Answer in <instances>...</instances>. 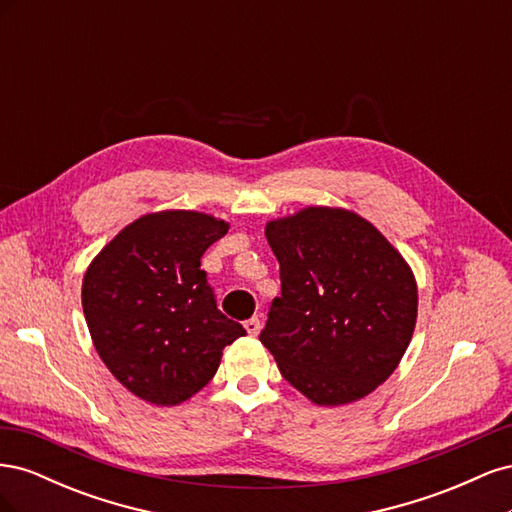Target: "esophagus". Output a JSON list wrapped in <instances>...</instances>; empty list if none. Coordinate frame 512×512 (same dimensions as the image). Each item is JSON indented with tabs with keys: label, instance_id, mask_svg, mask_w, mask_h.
I'll return each mask as SVG.
<instances>
[{
	"label": "esophagus",
	"instance_id": "34e87169",
	"mask_svg": "<svg viewBox=\"0 0 512 512\" xmlns=\"http://www.w3.org/2000/svg\"><path fill=\"white\" fill-rule=\"evenodd\" d=\"M245 331L250 333V335H258L260 333V318H250V320H245Z\"/></svg>",
	"mask_w": 512,
	"mask_h": 512
}]
</instances>
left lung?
I'll list each match as a JSON object with an SVG mask.
<instances>
[{
    "mask_svg": "<svg viewBox=\"0 0 512 512\" xmlns=\"http://www.w3.org/2000/svg\"><path fill=\"white\" fill-rule=\"evenodd\" d=\"M282 294L260 342L318 406L361 399L389 378L416 324L412 269L361 215L307 207L265 228Z\"/></svg>",
    "mask_w": 512,
    "mask_h": 512,
    "instance_id": "left-lung-1",
    "label": "left lung"
}]
</instances>
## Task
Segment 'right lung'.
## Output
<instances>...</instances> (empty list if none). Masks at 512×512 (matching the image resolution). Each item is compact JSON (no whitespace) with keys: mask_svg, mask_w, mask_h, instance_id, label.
Here are the masks:
<instances>
[{"mask_svg":"<svg viewBox=\"0 0 512 512\" xmlns=\"http://www.w3.org/2000/svg\"><path fill=\"white\" fill-rule=\"evenodd\" d=\"M228 224L198 211L149 213L123 228L83 277L94 346L130 393L156 406L196 395L245 335L226 318L200 258Z\"/></svg>","mask_w":512,"mask_h":512,"instance_id":"obj_1","label":"right lung"}]
</instances>
